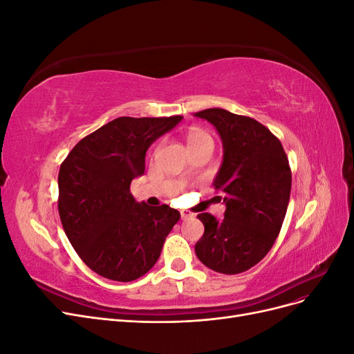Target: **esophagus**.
Listing matches in <instances>:
<instances>
[{
    "mask_svg": "<svg viewBox=\"0 0 354 354\" xmlns=\"http://www.w3.org/2000/svg\"><path fill=\"white\" fill-rule=\"evenodd\" d=\"M180 216H181V220H189V218L194 217V214H192V212H187V211H181V212H180Z\"/></svg>",
    "mask_w": 354,
    "mask_h": 354,
    "instance_id": "34e87169",
    "label": "esophagus"
}]
</instances>
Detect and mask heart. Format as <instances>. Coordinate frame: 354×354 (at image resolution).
Listing matches in <instances>:
<instances>
[{
	"label": "heart",
	"instance_id": "1",
	"mask_svg": "<svg viewBox=\"0 0 354 354\" xmlns=\"http://www.w3.org/2000/svg\"><path fill=\"white\" fill-rule=\"evenodd\" d=\"M186 138H187L189 147H194L202 143H212V138L209 137V134L201 130V128H192V130L187 133Z\"/></svg>",
	"mask_w": 354,
	"mask_h": 354
}]
</instances>
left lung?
Listing matches in <instances>:
<instances>
[{
  "label": "left lung",
  "mask_w": 354,
  "mask_h": 354,
  "mask_svg": "<svg viewBox=\"0 0 354 354\" xmlns=\"http://www.w3.org/2000/svg\"><path fill=\"white\" fill-rule=\"evenodd\" d=\"M194 116L216 128L223 160L212 186L226 205L224 217L198 214L205 232L196 257L211 270L236 274L251 269L270 251L281 232L291 195V169L281 142L259 121L226 109Z\"/></svg>",
  "instance_id": "left-lung-1"
}]
</instances>
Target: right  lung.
Masks as SVG:
<instances>
[{"label": "right lung", "mask_w": 354, "mask_h": 354, "mask_svg": "<svg viewBox=\"0 0 354 354\" xmlns=\"http://www.w3.org/2000/svg\"><path fill=\"white\" fill-rule=\"evenodd\" d=\"M183 116H121L84 137L59 171V214L66 236L93 272L131 282L158 261L180 220L168 205L136 202L131 181L145 174L147 149Z\"/></svg>", "instance_id": "right-lung-1"}]
</instances>
